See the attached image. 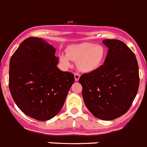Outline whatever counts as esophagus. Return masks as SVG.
<instances>
[{
    "instance_id": "obj_1",
    "label": "esophagus",
    "mask_w": 147,
    "mask_h": 147,
    "mask_svg": "<svg viewBox=\"0 0 147 147\" xmlns=\"http://www.w3.org/2000/svg\"><path fill=\"white\" fill-rule=\"evenodd\" d=\"M80 76H81L80 74H78V73H75V74H74V77H75V80L76 81L79 80Z\"/></svg>"
}]
</instances>
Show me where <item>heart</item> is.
Returning <instances> with one entry per match:
<instances>
[{"mask_svg": "<svg viewBox=\"0 0 147 147\" xmlns=\"http://www.w3.org/2000/svg\"><path fill=\"white\" fill-rule=\"evenodd\" d=\"M105 55L101 45L84 42L69 46L66 54H61L60 61L66 66H71V61L78 62V69L83 72H92L100 67Z\"/></svg>", "mask_w": 147, "mask_h": 147, "instance_id": "1", "label": "heart"}]
</instances>
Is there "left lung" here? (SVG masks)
Listing matches in <instances>:
<instances>
[{
	"label": "left lung",
	"mask_w": 147,
	"mask_h": 147,
	"mask_svg": "<svg viewBox=\"0 0 147 147\" xmlns=\"http://www.w3.org/2000/svg\"><path fill=\"white\" fill-rule=\"evenodd\" d=\"M108 48L102 65L80 77L85 105L97 118L115 119L128 111L140 85L139 66L135 54L126 44L105 40Z\"/></svg>",
	"instance_id": "1"
}]
</instances>
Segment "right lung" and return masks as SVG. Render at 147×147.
Listing matches in <instances>:
<instances>
[{"label":"right lung","mask_w":147,"mask_h":147,"mask_svg":"<svg viewBox=\"0 0 147 147\" xmlns=\"http://www.w3.org/2000/svg\"><path fill=\"white\" fill-rule=\"evenodd\" d=\"M55 48L38 37H28L12 55L9 88L22 113L37 120H49L61 110L74 75L57 65Z\"/></svg>","instance_id":"obj_1"}]
</instances>
